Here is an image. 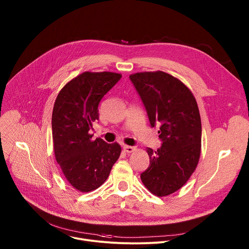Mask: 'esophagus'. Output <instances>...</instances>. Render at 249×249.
<instances>
[{
	"mask_svg": "<svg viewBox=\"0 0 249 249\" xmlns=\"http://www.w3.org/2000/svg\"><path fill=\"white\" fill-rule=\"evenodd\" d=\"M123 150H124V152H126V153H133L134 151H136V148H135V147H132V146H127V145H125V146H123Z\"/></svg>",
	"mask_w": 249,
	"mask_h": 249,
	"instance_id": "esophagus-1",
	"label": "esophagus"
}]
</instances>
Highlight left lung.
Wrapping results in <instances>:
<instances>
[{"instance_id": "8db88e82", "label": "left lung", "mask_w": 249, "mask_h": 249, "mask_svg": "<svg viewBox=\"0 0 249 249\" xmlns=\"http://www.w3.org/2000/svg\"><path fill=\"white\" fill-rule=\"evenodd\" d=\"M151 124L159 127L160 148H147L149 167L141 173L144 185L159 197L180 189L200 158L202 127L198 105L190 89L161 71L129 77Z\"/></svg>"}]
</instances>
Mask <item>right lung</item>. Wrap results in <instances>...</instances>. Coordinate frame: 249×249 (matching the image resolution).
<instances>
[{
	"label": "right lung",
	"instance_id": "add662e5",
	"mask_svg": "<svg viewBox=\"0 0 249 249\" xmlns=\"http://www.w3.org/2000/svg\"><path fill=\"white\" fill-rule=\"evenodd\" d=\"M120 74L85 72L59 92L52 113L55 158L67 181L81 192L102 185L118 160L121 147L89 132L98 120V104L121 79Z\"/></svg>",
	"mask_w": 249,
	"mask_h": 249
}]
</instances>
